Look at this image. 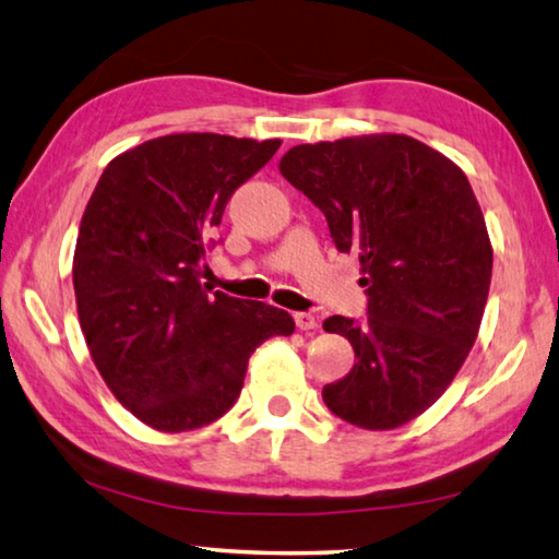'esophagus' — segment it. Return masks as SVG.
Returning <instances> with one entry per match:
<instances>
[{
  "instance_id": "esophagus-1",
  "label": "esophagus",
  "mask_w": 559,
  "mask_h": 559,
  "mask_svg": "<svg viewBox=\"0 0 559 559\" xmlns=\"http://www.w3.org/2000/svg\"><path fill=\"white\" fill-rule=\"evenodd\" d=\"M293 318H296V325H298V330H313V328L318 325L313 313H296Z\"/></svg>"
}]
</instances>
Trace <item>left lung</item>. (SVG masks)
Returning a JSON list of instances; mask_svg holds the SVG:
<instances>
[{"instance_id":"left-lung-1","label":"left lung","mask_w":559,"mask_h":559,"mask_svg":"<svg viewBox=\"0 0 559 559\" xmlns=\"http://www.w3.org/2000/svg\"><path fill=\"white\" fill-rule=\"evenodd\" d=\"M278 167L362 263L367 318L323 323L357 359L323 386L328 409L359 429L402 427L447 392L484 318L493 249L468 179L409 135L296 145Z\"/></svg>"}]
</instances>
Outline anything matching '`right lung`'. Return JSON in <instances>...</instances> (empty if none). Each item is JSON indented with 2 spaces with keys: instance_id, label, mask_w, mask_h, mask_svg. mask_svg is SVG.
I'll return each mask as SVG.
<instances>
[{
  "instance_id": "add662e5",
  "label": "right lung",
  "mask_w": 559,
  "mask_h": 559,
  "mask_svg": "<svg viewBox=\"0 0 559 559\" xmlns=\"http://www.w3.org/2000/svg\"><path fill=\"white\" fill-rule=\"evenodd\" d=\"M278 147L179 132L118 155L93 189L73 253L81 330L110 392L147 427L216 421L253 349L296 330L286 310L202 286L226 202Z\"/></svg>"
}]
</instances>
